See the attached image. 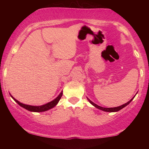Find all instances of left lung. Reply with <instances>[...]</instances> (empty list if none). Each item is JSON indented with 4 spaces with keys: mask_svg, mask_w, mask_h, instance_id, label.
<instances>
[{
    "mask_svg": "<svg viewBox=\"0 0 149 149\" xmlns=\"http://www.w3.org/2000/svg\"><path fill=\"white\" fill-rule=\"evenodd\" d=\"M134 97H135V96H134ZM134 97H132V98L131 100H130L129 102H127V103L121 105V106H119V107H113V108H104V107H100V106H98V105H97L96 104L93 103L92 101H91L90 100H89V99L88 98V97H87V100H88V101L89 102H90V103L91 104H92V105L93 106V107H95V108H97V109L101 110V111H105V112H109V113H113V112H117V111H120V110H121L122 109H123L124 107H125L126 106H127V105L129 104L132 101V100H133V99L134 98Z\"/></svg>",
    "mask_w": 149,
    "mask_h": 149,
    "instance_id": "1",
    "label": "left lung"
}]
</instances>
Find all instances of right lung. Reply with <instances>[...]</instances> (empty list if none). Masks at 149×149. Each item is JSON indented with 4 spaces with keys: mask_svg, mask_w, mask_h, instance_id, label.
I'll use <instances>...</instances> for the list:
<instances>
[{
    "mask_svg": "<svg viewBox=\"0 0 149 149\" xmlns=\"http://www.w3.org/2000/svg\"><path fill=\"white\" fill-rule=\"evenodd\" d=\"M63 93V91H61V93L58 95V96L55 98L54 100L49 102L43 105H40V106H32V105H28V104H25L21 103L20 102L17 100L15 98L12 96L11 95V93H9L11 97L13 98L14 100L15 101V102H17L18 104H19L20 107H23L24 109H25L28 111H31V112H36V113H40V112H44V111H47L48 110H49L52 108H54L56 107V106L58 104V103L60 101V100L61 99V97H62Z\"/></svg>",
    "mask_w": 149,
    "mask_h": 149,
    "instance_id": "right-lung-1",
    "label": "right lung"
}]
</instances>
